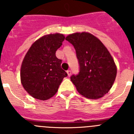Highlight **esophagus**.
<instances>
[{
  "label": "esophagus",
  "mask_w": 134,
  "mask_h": 134,
  "mask_svg": "<svg viewBox=\"0 0 134 134\" xmlns=\"http://www.w3.org/2000/svg\"><path fill=\"white\" fill-rule=\"evenodd\" d=\"M66 72H67V74H68V76H70L71 75V70H68L66 71Z\"/></svg>",
  "instance_id": "esophagus-1"
}]
</instances>
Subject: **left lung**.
I'll return each instance as SVG.
<instances>
[{"mask_svg": "<svg viewBox=\"0 0 134 134\" xmlns=\"http://www.w3.org/2000/svg\"><path fill=\"white\" fill-rule=\"evenodd\" d=\"M74 46L79 72L70 80L80 94L97 99L108 93L117 74L113 58L99 39L88 33H76L66 37Z\"/></svg>", "mask_w": 134, "mask_h": 134, "instance_id": "8db88e82", "label": "left lung"}]
</instances>
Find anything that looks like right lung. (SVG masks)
Instances as JSON below:
<instances>
[{
	"label": "right lung",
	"instance_id": "add662e5",
	"mask_svg": "<svg viewBox=\"0 0 134 134\" xmlns=\"http://www.w3.org/2000/svg\"><path fill=\"white\" fill-rule=\"evenodd\" d=\"M65 39L60 34L45 35L31 46L21 65L23 88L33 97L47 100L57 93L68 74L62 69V60L55 55Z\"/></svg>",
	"mask_w": 134,
	"mask_h": 134
}]
</instances>
